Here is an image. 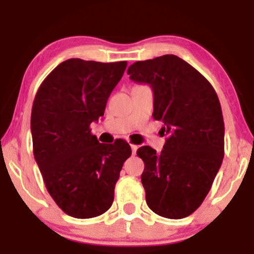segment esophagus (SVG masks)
<instances>
[{
  "instance_id": "obj_1",
  "label": "esophagus",
  "mask_w": 254,
  "mask_h": 254,
  "mask_svg": "<svg viewBox=\"0 0 254 254\" xmlns=\"http://www.w3.org/2000/svg\"><path fill=\"white\" fill-rule=\"evenodd\" d=\"M138 147L136 144H131V150H132V155L136 154V150H137Z\"/></svg>"
}]
</instances>
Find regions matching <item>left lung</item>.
Returning <instances> with one entry per match:
<instances>
[{"mask_svg": "<svg viewBox=\"0 0 254 254\" xmlns=\"http://www.w3.org/2000/svg\"><path fill=\"white\" fill-rule=\"evenodd\" d=\"M130 79L148 84L153 118L163 123V150L140 147L147 205L165 218L188 217L202 204L224 157V122L213 86L176 55L137 61Z\"/></svg>", "mask_w": 254, "mask_h": 254, "instance_id": "left-lung-1", "label": "left lung"}]
</instances>
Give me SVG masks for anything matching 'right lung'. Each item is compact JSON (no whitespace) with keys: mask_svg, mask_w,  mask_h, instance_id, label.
Returning <instances> with one entry per match:
<instances>
[{"mask_svg":"<svg viewBox=\"0 0 254 254\" xmlns=\"http://www.w3.org/2000/svg\"><path fill=\"white\" fill-rule=\"evenodd\" d=\"M125 68L127 61L68 59L50 72L33 100L35 160L50 196L74 218H93L112 206L123 164L131 155L124 140L100 143L90 132Z\"/></svg>","mask_w":254,"mask_h":254,"instance_id":"obj_1","label":"right lung"}]
</instances>
